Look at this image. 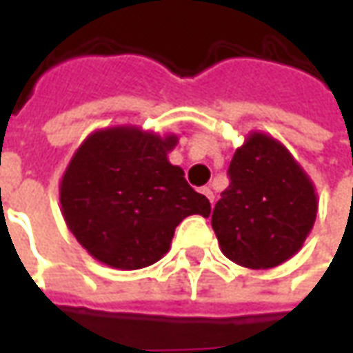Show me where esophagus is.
<instances>
[{
    "label": "esophagus",
    "instance_id": "1",
    "mask_svg": "<svg viewBox=\"0 0 353 353\" xmlns=\"http://www.w3.org/2000/svg\"><path fill=\"white\" fill-rule=\"evenodd\" d=\"M202 192H204V194H206L208 196V200H210V202H212V204H214V191H212V187H202Z\"/></svg>",
    "mask_w": 353,
    "mask_h": 353
}]
</instances>
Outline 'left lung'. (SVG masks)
Returning <instances> with one entry per match:
<instances>
[{
    "instance_id": "8db88e82",
    "label": "left lung",
    "mask_w": 353,
    "mask_h": 353,
    "mask_svg": "<svg viewBox=\"0 0 353 353\" xmlns=\"http://www.w3.org/2000/svg\"><path fill=\"white\" fill-rule=\"evenodd\" d=\"M212 227L223 255L268 270L301 252L318 215L316 185L280 139L253 130L229 166Z\"/></svg>"
}]
</instances>
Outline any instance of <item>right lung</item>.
Listing matches in <instances>:
<instances>
[{
    "mask_svg": "<svg viewBox=\"0 0 353 353\" xmlns=\"http://www.w3.org/2000/svg\"><path fill=\"white\" fill-rule=\"evenodd\" d=\"M177 141V134L115 124L75 149L60 179V210L90 257L119 270L145 268L168 253L185 217L210 215V200L168 161Z\"/></svg>",
    "mask_w": 353,
    "mask_h": 353,
    "instance_id": "add662e5",
    "label": "right lung"
}]
</instances>
